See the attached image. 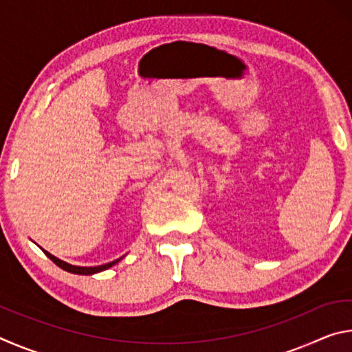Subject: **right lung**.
<instances>
[{
    "instance_id": "obj_1",
    "label": "right lung",
    "mask_w": 352,
    "mask_h": 352,
    "mask_svg": "<svg viewBox=\"0 0 352 352\" xmlns=\"http://www.w3.org/2000/svg\"><path fill=\"white\" fill-rule=\"evenodd\" d=\"M43 252H45V250H43ZM45 254H46L47 258H50L52 262H54L56 265L60 267V269H63L65 272L74 273V275H94V273H99V272H104V270H107V269H110L111 265H115L116 262H119V261L122 259V258H119V259H116V261L109 262V264L96 265V267H79V265H71V264H68V262L58 259V258H56V256H52L51 253H47V252H45Z\"/></svg>"
}]
</instances>
